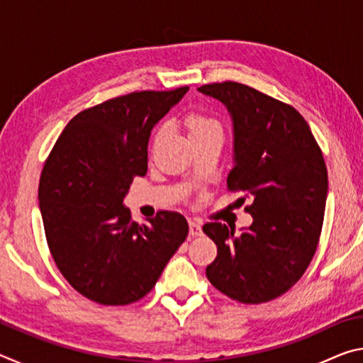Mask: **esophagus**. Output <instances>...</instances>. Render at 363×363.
<instances>
[{"instance_id": "34e87169", "label": "esophagus", "mask_w": 363, "mask_h": 363, "mask_svg": "<svg viewBox=\"0 0 363 363\" xmlns=\"http://www.w3.org/2000/svg\"><path fill=\"white\" fill-rule=\"evenodd\" d=\"M189 232H190V235H192V237L201 235V223H200V220H196V219L189 220Z\"/></svg>"}]
</instances>
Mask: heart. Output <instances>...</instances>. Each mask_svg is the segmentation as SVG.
Returning <instances> with one entry per match:
<instances>
[{"instance_id": "1", "label": "heart", "mask_w": 363, "mask_h": 363, "mask_svg": "<svg viewBox=\"0 0 363 363\" xmlns=\"http://www.w3.org/2000/svg\"><path fill=\"white\" fill-rule=\"evenodd\" d=\"M184 126H186L190 140L199 139L208 133L220 131L219 123L216 120H213L211 116L199 112V110H192V112H189L186 116H184ZM162 134H163V128H160V130L155 131L153 140H158L162 138Z\"/></svg>"}]
</instances>
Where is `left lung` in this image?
<instances>
[{
    "mask_svg": "<svg viewBox=\"0 0 363 363\" xmlns=\"http://www.w3.org/2000/svg\"><path fill=\"white\" fill-rule=\"evenodd\" d=\"M224 104L233 123L230 192H243L253 224L240 233L220 223L203 232L218 256L206 277L243 304L267 303L303 277L320 238L328 174L320 147L296 108L235 82L199 88Z\"/></svg>",
    "mask_w": 363,
    "mask_h": 363,
    "instance_id": "left-lung-1",
    "label": "left lung"
}]
</instances>
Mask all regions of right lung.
<instances>
[{
  "mask_svg": "<svg viewBox=\"0 0 363 363\" xmlns=\"http://www.w3.org/2000/svg\"><path fill=\"white\" fill-rule=\"evenodd\" d=\"M187 91H139L86 108L46 158L38 200L48 247L65 280L94 303L144 298L186 240L182 214L160 211L139 225L123 200L147 173L153 126Z\"/></svg>",
  "mask_w": 363,
  "mask_h": 363,
  "instance_id": "right-lung-1",
  "label": "right lung"
}]
</instances>
